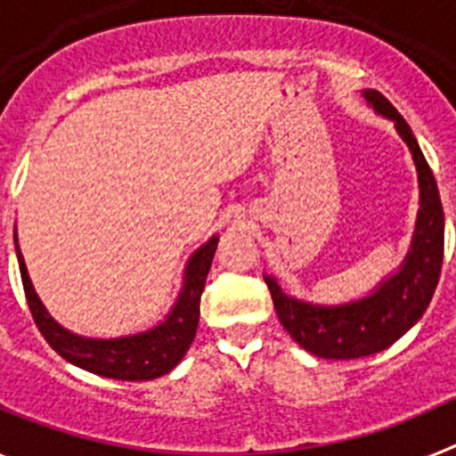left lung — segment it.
I'll use <instances>...</instances> for the list:
<instances>
[{
  "label": "left lung",
  "mask_w": 456,
  "mask_h": 456,
  "mask_svg": "<svg viewBox=\"0 0 456 456\" xmlns=\"http://www.w3.org/2000/svg\"><path fill=\"white\" fill-rule=\"evenodd\" d=\"M363 95L379 114L395 120V127L409 143L418 167L420 215L404 265L384 285H379L374 294L336 308L292 299L283 294L272 276H265L273 308L285 331L305 352L333 361L370 356L384 352L395 340H400L420 320L432 301L443 265V205L432 168L400 111L379 91H365Z\"/></svg>",
  "instance_id": "1"
}]
</instances>
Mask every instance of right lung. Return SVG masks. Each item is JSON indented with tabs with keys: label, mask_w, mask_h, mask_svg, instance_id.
<instances>
[{
	"label": "right lung",
	"mask_w": 456,
	"mask_h": 456,
	"mask_svg": "<svg viewBox=\"0 0 456 456\" xmlns=\"http://www.w3.org/2000/svg\"><path fill=\"white\" fill-rule=\"evenodd\" d=\"M216 241L219 240L212 237L205 247H200L191 256L183 294H180L178 304L173 305L167 322L155 326L152 331L116 338V340H91V338L72 336L70 331L56 324L36 297L34 285L27 276L22 253L18 248L20 276H22V288L27 294L31 317L47 345L59 356L66 358L68 363L100 374V377L120 379V381H151V379L162 377V374L171 372L191 347L196 326H199L200 294H203L205 278H208L209 265L215 257Z\"/></svg>",
	"instance_id": "add662e5"
}]
</instances>
